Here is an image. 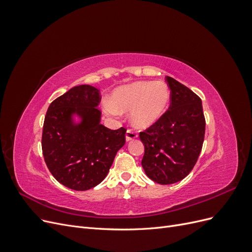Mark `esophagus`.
I'll return each mask as SVG.
<instances>
[{
	"mask_svg": "<svg viewBox=\"0 0 252 252\" xmlns=\"http://www.w3.org/2000/svg\"><path fill=\"white\" fill-rule=\"evenodd\" d=\"M136 138H138V133L131 130V129H128V130L126 131V141H131Z\"/></svg>",
	"mask_w": 252,
	"mask_h": 252,
	"instance_id": "esophagus-1",
	"label": "esophagus"
}]
</instances>
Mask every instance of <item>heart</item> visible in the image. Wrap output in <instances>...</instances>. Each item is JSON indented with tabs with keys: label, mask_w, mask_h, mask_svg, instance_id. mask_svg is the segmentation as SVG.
<instances>
[{
	"label": "heart",
	"mask_w": 252,
	"mask_h": 252,
	"mask_svg": "<svg viewBox=\"0 0 252 252\" xmlns=\"http://www.w3.org/2000/svg\"><path fill=\"white\" fill-rule=\"evenodd\" d=\"M169 101L170 90L164 82L140 81L114 91L111 104H106V110L113 116L119 114V111L132 110V124L139 128H147L162 118Z\"/></svg>",
	"instance_id": "heart-1"
}]
</instances>
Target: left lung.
<instances>
[{"mask_svg":"<svg viewBox=\"0 0 252 252\" xmlns=\"http://www.w3.org/2000/svg\"><path fill=\"white\" fill-rule=\"evenodd\" d=\"M166 81L170 88L169 109L140 132L145 173L162 185L180 182L192 170L203 147L206 125L199 95L170 77Z\"/></svg>","mask_w":252,"mask_h":252,"instance_id":"obj_1","label":"left lung"}]
</instances>
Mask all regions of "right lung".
I'll list each match as a JSON object with an SVG mask.
<instances>
[{"instance_id":"obj_1","label":"right lung","mask_w":252,"mask_h":252,"mask_svg":"<svg viewBox=\"0 0 252 252\" xmlns=\"http://www.w3.org/2000/svg\"><path fill=\"white\" fill-rule=\"evenodd\" d=\"M100 102L95 87L75 86L49 105L44 120L45 163L59 183L79 191L100 184L126 142V128L111 130L100 123ZM73 114L81 118V124L74 123Z\"/></svg>"}]
</instances>
